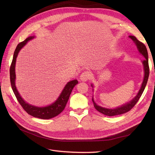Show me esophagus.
<instances>
[{"instance_id":"1","label":"esophagus","mask_w":155,"mask_h":155,"mask_svg":"<svg viewBox=\"0 0 155 155\" xmlns=\"http://www.w3.org/2000/svg\"><path fill=\"white\" fill-rule=\"evenodd\" d=\"M91 77V74L88 71H85L81 74L80 79L82 81H87Z\"/></svg>"}]
</instances>
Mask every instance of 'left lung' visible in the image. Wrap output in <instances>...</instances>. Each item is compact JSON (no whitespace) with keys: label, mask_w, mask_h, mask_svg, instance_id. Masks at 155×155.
Segmentation results:
<instances>
[{"label":"left lung","mask_w":155,"mask_h":155,"mask_svg":"<svg viewBox=\"0 0 155 155\" xmlns=\"http://www.w3.org/2000/svg\"><path fill=\"white\" fill-rule=\"evenodd\" d=\"M129 37L134 41V43L137 46V48L139 51V52L144 57V60L142 61V63L143 65V68H144L143 80L141 88H140L138 93L137 94V95L129 103H127L126 104H124L120 107H117L116 109H107V108H104V107L97 105L95 103L93 97H92V101L95 109L97 111H99L100 112H101V113L104 114V115H106V116H114L116 115L122 114L125 113V112H127L131 109H133V107H134L136 104H137L138 101L139 100L140 97H141L144 89L145 88V86L147 85L149 75V63H148V53H147L146 46H145V45L142 43V42L138 41L136 37L133 35H129ZM91 85L93 87V85Z\"/></svg>","instance_id":"1"}]
</instances>
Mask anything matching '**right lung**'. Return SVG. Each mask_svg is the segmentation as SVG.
<instances>
[{
    "mask_svg": "<svg viewBox=\"0 0 155 155\" xmlns=\"http://www.w3.org/2000/svg\"><path fill=\"white\" fill-rule=\"evenodd\" d=\"M35 36H30L26 38L24 41L21 42L18 44L15 48V51L13 54V60L10 66V82L12 90L15 94V96L17 97V100H18V103L22 106V107L28 114L35 117V118H38L41 119H50L54 117L58 116L61 112L65 106H66L67 101L69 99V97L70 94H71L73 88L78 83V80L74 79V80L70 81L67 83L63 88L62 92L61 93L60 96L58 97L55 102H54L52 104H51L48 106L46 107H35L34 105H30L22 99L21 96H20L19 93L17 91V88L15 86V63H16V59L17 57V55L21 49L29 41L34 39Z\"/></svg>",
    "mask_w": 155,
    "mask_h": 155,
    "instance_id": "1",
    "label": "right lung"
}]
</instances>
